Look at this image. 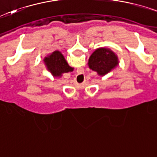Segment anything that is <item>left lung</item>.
Listing matches in <instances>:
<instances>
[{
	"label": "left lung",
	"instance_id": "8db88e82",
	"mask_svg": "<svg viewBox=\"0 0 157 157\" xmlns=\"http://www.w3.org/2000/svg\"><path fill=\"white\" fill-rule=\"evenodd\" d=\"M118 64L117 55L109 48H100L95 50L88 61V66L91 70L96 71L98 75L105 76Z\"/></svg>",
	"mask_w": 157,
	"mask_h": 157
}]
</instances>
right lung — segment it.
<instances>
[{
  "instance_id": "right-lung-1",
  "label": "right lung",
  "mask_w": 157,
  "mask_h": 157,
  "mask_svg": "<svg viewBox=\"0 0 157 157\" xmlns=\"http://www.w3.org/2000/svg\"><path fill=\"white\" fill-rule=\"evenodd\" d=\"M44 63L47 67V69L49 71L52 76H62L63 73H67L69 71H72L73 68L68 65L65 57L59 51H54L48 57L44 58Z\"/></svg>"
}]
</instances>
